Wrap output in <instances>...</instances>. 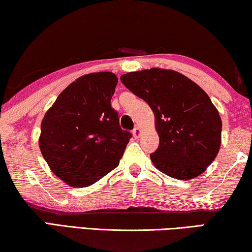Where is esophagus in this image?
Wrapping results in <instances>:
<instances>
[{
    "label": "esophagus",
    "mask_w": 252,
    "mask_h": 252,
    "mask_svg": "<svg viewBox=\"0 0 252 252\" xmlns=\"http://www.w3.org/2000/svg\"><path fill=\"white\" fill-rule=\"evenodd\" d=\"M132 134H133V136L135 139H139L140 136H141V134H142V130L140 129L139 126H136V127H134V130L132 131Z\"/></svg>",
    "instance_id": "esophagus-1"
}]
</instances>
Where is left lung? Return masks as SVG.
<instances>
[{
    "instance_id": "obj_1",
    "label": "left lung",
    "mask_w": 252,
    "mask_h": 252,
    "mask_svg": "<svg viewBox=\"0 0 252 252\" xmlns=\"http://www.w3.org/2000/svg\"><path fill=\"white\" fill-rule=\"evenodd\" d=\"M120 80L155 114L160 142L150 155L153 165L178 180L206 171L220 150L222 129L207 93L186 75L160 67L129 72Z\"/></svg>"
}]
</instances>
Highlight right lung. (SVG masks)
I'll return each instance as SVG.
<instances>
[{"mask_svg": "<svg viewBox=\"0 0 252 252\" xmlns=\"http://www.w3.org/2000/svg\"><path fill=\"white\" fill-rule=\"evenodd\" d=\"M117 84L112 72L80 76L44 114L40 150L67 186H92L119 165L131 133L121 129L117 111L111 108Z\"/></svg>", "mask_w": 252, "mask_h": 252, "instance_id": "obj_1", "label": "right lung"}]
</instances>
